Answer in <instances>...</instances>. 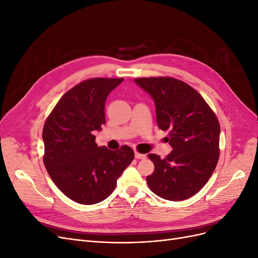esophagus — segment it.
<instances>
[{
	"label": "esophagus",
	"mask_w": 258,
	"mask_h": 258,
	"mask_svg": "<svg viewBox=\"0 0 258 258\" xmlns=\"http://www.w3.org/2000/svg\"><path fill=\"white\" fill-rule=\"evenodd\" d=\"M135 157H136L137 159H144V158H146V155H145V154H140V153L136 152V153H135Z\"/></svg>",
	"instance_id": "1"
}]
</instances>
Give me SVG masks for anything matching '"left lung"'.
<instances>
[{
  "mask_svg": "<svg viewBox=\"0 0 258 258\" xmlns=\"http://www.w3.org/2000/svg\"><path fill=\"white\" fill-rule=\"evenodd\" d=\"M135 83L152 97L158 127L169 132L173 148L166 158L150 154L155 171L146 177L150 189L166 200L196 195L212 175L220 157L221 127L205 99L172 77H143Z\"/></svg>",
  "mask_w": 258,
  "mask_h": 258,
  "instance_id": "obj_1",
  "label": "left lung"
}]
</instances>
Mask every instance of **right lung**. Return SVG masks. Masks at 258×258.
Masks as SVG:
<instances>
[{
    "label": "right lung",
    "instance_id": "right-lung-1",
    "mask_svg": "<svg viewBox=\"0 0 258 258\" xmlns=\"http://www.w3.org/2000/svg\"><path fill=\"white\" fill-rule=\"evenodd\" d=\"M123 79H91L58 101L43 129L44 165L52 182L81 205H95L113 192L135 158L132 148L98 146L95 131L105 123V101Z\"/></svg>",
    "mask_w": 258,
    "mask_h": 258
}]
</instances>
